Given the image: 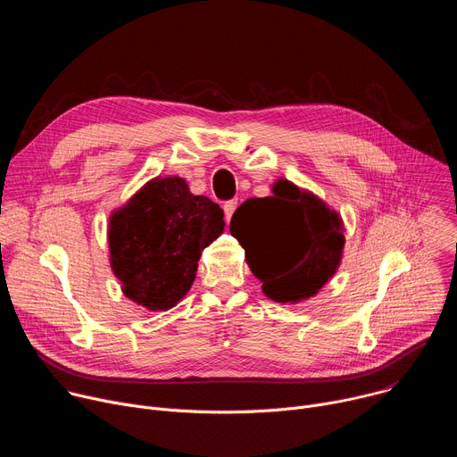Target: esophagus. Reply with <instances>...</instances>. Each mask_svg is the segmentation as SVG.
Masks as SVG:
<instances>
[{
    "label": "esophagus",
    "mask_w": 457,
    "mask_h": 457,
    "mask_svg": "<svg viewBox=\"0 0 457 457\" xmlns=\"http://www.w3.org/2000/svg\"><path fill=\"white\" fill-rule=\"evenodd\" d=\"M235 210H237V201H228L224 204V217H226V220H229L233 217Z\"/></svg>",
    "instance_id": "esophagus-1"
}]
</instances>
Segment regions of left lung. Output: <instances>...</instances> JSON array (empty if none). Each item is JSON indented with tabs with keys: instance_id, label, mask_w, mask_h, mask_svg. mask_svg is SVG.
I'll use <instances>...</instances> for the list:
<instances>
[{
	"instance_id": "1",
	"label": "left lung",
	"mask_w": 457,
	"mask_h": 457,
	"mask_svg": "<svg viewBox=\"0 0 457 457\" xmlns=\"http://www.w3.org/2000/svg\"><path fill=\"white\" fill-rule=\"evenodd\" d=\"M229 231L242 244L264 295L278 303L314 296L342 262L340 213L287 179L273 184L271 197L240 204Z\"/></svg>"
}]
</instances>
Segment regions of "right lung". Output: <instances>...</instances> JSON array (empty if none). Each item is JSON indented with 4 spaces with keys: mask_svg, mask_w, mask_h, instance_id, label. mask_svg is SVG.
<instances>
[{
    "mask_svg": "<svg viewBox=\"0 0 457 457\" xmlns=\"http://www.w3.org/2000/svg\"><path fill=\"white\" fill-rule=\"evenodd\" d=\"M224 231V212L180 177H155L110 215V266L122 293L166 311L189 291L206 245Z\"/></svg>",
    "mask_w": 457,
    "mask_h": 457,
    "instance_id": "add662e5",
    "label": "right lung"
}]
</instances>
